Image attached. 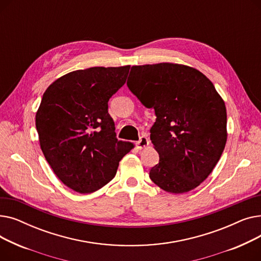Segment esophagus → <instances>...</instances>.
<instances>
[{
	"label": "esophagus",
	"instance_id": "obj_1",
	"mask_svg": "<svg viewBox=\"0 0 261 261\" xmlns=\"http://www.w3.org/2000/svg\"><path fill=\"white\" fill-rule=\"evenodd\" d=\"M148 145H149V140L146 138V136H142L140 141L136 143V147H138L139 149H143V148L147 147Z\"/></svg>",
	"mask_w": 261,
	"mask_h": 261
}]
</instances>
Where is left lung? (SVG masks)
<instances>
[{
	"instance_id": "left-lung-1",
	"label": "left lung",
	"mask_w": 261,
	"mask_h": 261,
	"mask_svg": "<svg viewBox=\"0 0 261 261\" xmlns=\"http://www.w3.org/2000/svg\"><path fill=\"white\" fill-rule=\"evenodd\" d=\"M127 86L156 116L150 140L160 162L150 179L171 194L198 187L220 160L227 139L225 103L213 82L197 68L163 62L132 66Z\"/></svg>"
}]
</instances>
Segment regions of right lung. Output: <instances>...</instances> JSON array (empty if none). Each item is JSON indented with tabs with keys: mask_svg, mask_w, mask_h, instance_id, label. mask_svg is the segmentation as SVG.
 Wrapping results in <instances>:
<instances>
[{
	"mask_svg": "<svg viewBox=\"0 0 261 261\" xmlns=\"http://www.w3.org/2000/svg\"><path fill=\"white\" fill-rule=\"evenodd\" d=\"M130 65L95 66L68 73L46 89L36 113L41 150L58 179L80 194L100 189L134 145L116 139L108 101Z\"/></svg>",
	"mask_w": 261,
	"mask_h": 261,
	"instance_id": "right-lung-1",
	"label": "right lung"
}]
</instances>
